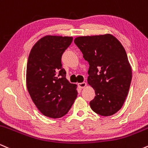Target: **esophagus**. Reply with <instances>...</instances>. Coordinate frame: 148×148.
<instances>
[{"mask_svg":"<svg viewBox=\"0 0 148 148\" xmlns=\"http://www.w3.org/2000/svg\"><path fill=\"white\" fill-rule=\"evenodd\" d=\"M86 86H87V84H86V82H82V83H79V86L81 88H84L86 87Z\"/></svg>","mask_w":148,"mask_h":148,"instance_id":"1","label":"esophagus"}]
</instances>
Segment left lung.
Returning a JSON list of instances; mask_svg holds the SVG:
<instances>
[{"instance_id":"8db88e82","label":"left lung","mask_w":148,"mask_h":148,"mask_svg":"<svg viewBox=\"0 0 148 148\" xmlns=\"http://www.w3.org/2000/svg\"><path fill=\"white\" fill-rule=\"evenodd\" d=\"M74 43L90 65L88 83L95 92L90 108L103 116L115 114L126 99L132 78L125 48L111 34L78 37Z\"/></svg>"}]
</instances>
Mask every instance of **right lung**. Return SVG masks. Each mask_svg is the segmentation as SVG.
<instances>
[{
	"mask_svg": "<svg viewBox=\"0 0 148 148\" xmlns=\"http://www.w3.org/2000/svg\"><path fill=\"white\" fill-rule=\"evenodd\" d=\"M72 40V37L47 35L35 44L28 56L27 89L39 111L49 118L67 114L77 97V86L66 79L61 63Z\"/></svg>",
	"mask_w": 148,
	"mask_h": 148,
	"instance_id": "obj_1",
	"label": "right lung"
}]
</instances>
